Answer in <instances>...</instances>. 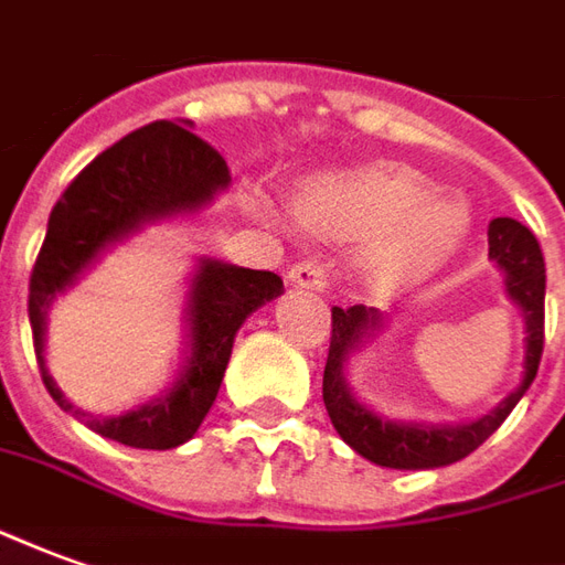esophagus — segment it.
Segmentation results:
<instances>
[{
  "instance_id": "34e87169",
  "label": "esophagus",
  "mask_w": 565,
  "mask_h": 565,
  "mask_svg": "<svg viewBox=\"0 0 565 565\" xmlns=\"http://www.w3.org/2000/svg\"><path fill=\"white\" fill-rule=\"evenodd\" d=\"M290 281L296 287H306V290H323L330 284V271L318 259H302L290 269Z\"/></svg>"
}]
</instances>
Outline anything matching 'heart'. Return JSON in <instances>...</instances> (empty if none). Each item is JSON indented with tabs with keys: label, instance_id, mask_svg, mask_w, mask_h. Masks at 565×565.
Returning <instances> with one entry per match:
<instances>
[{
	"label": "heart",
	"instance_id": "obj_1",
	"mask_svg": "<svg viewBox=\"0 0 565 565\" xmlns=\"http://www.w3.org/2000/svg\"><path fill=\"white\" fill-rule=\"evenodd\" d=\"M296 216L321 238L358 242V263L379 284L431 275L471 226L465 201L434 192L425 173L394 161L315 173L299 189Z\"/></svg>",
	"mask_w": 565,
	"mask_h": 565
}]
</instances>
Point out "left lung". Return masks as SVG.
Instances as JSON below:
<instances>
[{"instance_id": "obj_1", "label": "left lung", "mask_w": 565, "mask_h": 565, "mask_svg": "<svg viewBox=\"0 0 565 565\" xmlns=\"http://www.w3.org/2000/svg\"><path fill=\"white\" fill-rule=\"evenodd\" d=\"M489 256L508 275V294L526 315V373L511 397H504L489 416L456 425V428H422V425H394L373 416L361 406L342 379V364L358 349V342L376 327V311L366 306L333 309L330 315V351L323 366V406L333 419L339 437L364 459L382 468H440L471 456L489 434L495 431L526 394L539 373L544 351V256L530 228L511 216H495L489 223Z\"/></svg>"}]
</instances>
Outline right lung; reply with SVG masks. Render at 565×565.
I'll return each instance as SVG.
<instances>
[{
	"label": "right lung",
	"mask_w": 565,
	"mask_h": 565,
	"mask_svg": "<svg viewBox=\"0 0 565 565\" xmlns=\"http://www.w3.org/2000/svg\"><path fill=\"white\" fill-rule=\"evenodd\" d=\"M226 183L228 168L214 146L177 121H152L104 149L51 207L49 232L35 256L26 299L35 358L42 382L61 409L73 413L100 437L137 449L186 444L216 401L238 327L250 311L281 294V278L275 271L238 269L214 259L201 263L189 309L192 361L186 373L159 404L113 419L76 409L49 376L42 358L45 306L66 284H73L100 247L140 228V223L195 211Z\"/></svg>",
	"instance_id": "1"
}]
</instances>
